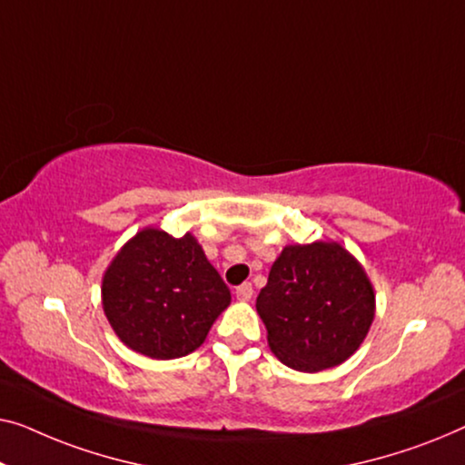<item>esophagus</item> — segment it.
<instances>
[{
    "instance_id": "34e87169",
    "label": "esophagus",
    "mask_w": 465,
    "mask_h": 465,
    "mask_svg": "<svg viewBox=\"0 0 465 465\" xmlns=\"http://www.w3.org/2000/svg\"><path fill=\"white\" fill-rule=\"evenodd\" d=\"M235 297H238L240 301H251V297H252V284L251 282L240 284L238 289H235Z\"/></svg>"
}]
</instances>
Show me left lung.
Masks as SVG:
<instances>
[{
	"label": "left lung",
	"instance_id": "obj_1",
	"mask_svg": "<svg viewBox=\"0 0 465 465\" xmlns=\"http://www.w3.org/2000/svg\"><path fill=\"white\" fill-rule=\"evenodd\" d=\"M257 312L280 362L318 372L361 348L375 318V291L337 242L292 244L273 261Z\"/></svg>",
	"mask_w": 465,
	"mask_h": 465
}]
</instances>
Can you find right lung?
<instances>
[{"mask_svg":"<svg viewBox=\"0 0 465 465\" xmlns=\"http://www.w3.org/2000/svg\"><path fill=\"white\" fill-rule=\"evenodd\" d=\"M103 310L130 350L173 361L198 350L232 292L192 233L145 227L103 276Z\"/></svg>","mask_w":465,"mask_h":465,"instance_id":"obj_1","label":"right lung"}]
</instances>
